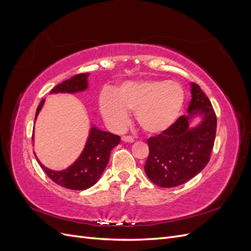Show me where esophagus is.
I'll return each instance as SVG.
<instances>
[{
	"label": "esophagus",
	"mask_w": 251,
	"mask_h": 251,
	"mask_svg": "<svg viewBox=\"0 0 251 251\" xmlns=\"http://www.w3.org/2000/svg\"><path fill=\"white\" fill-rule=\"evenodd\" d=\"M121 140L125 142H130V143L134 142V138L131 137V136H123V137H121Z\"/></svg>",
	"instance_id": "obj_1"
}]
</instances>
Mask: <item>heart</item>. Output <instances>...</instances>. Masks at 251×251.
Masks as SVG:
<instances>
[{
	"label": "heart",
	"instance_id": "obj_1",
	"mask_svg": "<svg viewBox=\"0 0 251 251\" xmlns=\"http://www.w3.org/2000/svg\"><path fill=\"white\" fill-rule=\"evenodd\" d=\"M185 101L184 89L176 81L144 78L127 80L112 91L104 89L100 96V108L105 123L120 132L130 121V112L144 131L162 134L175 125Z\"/></svg>",
	"mask_w": 251,
	"mask_h": 251
}]
</instances>
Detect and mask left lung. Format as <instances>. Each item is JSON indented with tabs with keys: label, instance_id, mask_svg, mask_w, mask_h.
<instances>
[{
	"label": "left lung",
	"instance_id": "obj_1",
	"mask_svg": "<svg viewBox=\"0 0 251 251\" xmlns=\"http://www.w3.org/2000/svg\"><path fill=\"white\" fill-rule=\"evenodd\" d=\"M192 100L187 114L162 134L148 139L150 155L144 171L160 187H175L197 176L209 161L214 148L217 117L208 97L197 83H191ZM201 118L194 126L193 119Z\"/></svg>",
	"mask_w": 251,
	"mask_h": 251
}]
</instances>
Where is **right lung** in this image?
<instances>
[{"label":"right lung","instance_id":"obj_1","mask_svg":"<svg viewBox=\"0 0 251 251\" xmlns=\"http://www.w3.org/2000/svg\"><path fill=\"white\" fill-rule=\"evenodd\" d=\"M88 77L89 73H80L74 75L70 79H67L62 83H58L57 86L51 90L50 94H74L83 92L89 87ZM44 103L45 100L41 101L39 107L36 109L34 121L36 120V117L42 110ZM34 138L32 136V140ZM119 142V136L114 135L110 132L102 131L95 126H92L90 128L86 146L83 148L81 154L75 160V162L66 170H50L37 159L35 153L34 156L44 172L56 184L69 189H74V191H85V189L93 186L100 180L101 174L108 165L111 151L116 146H118Z\"/></svg>","mask_w":251,"mask_h":251}]
</instances>
